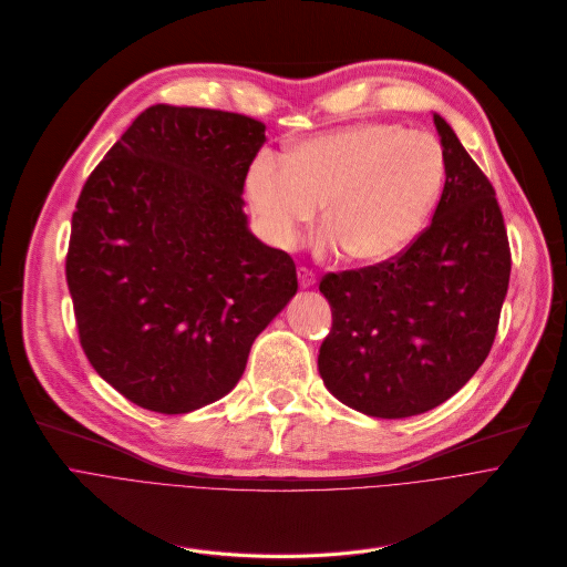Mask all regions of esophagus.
I'll list each match as a JSON object with an SVG mask.
<instances>
[{
    "label": "esophagus",
    "mask_w": 567,
    "mask_h": 567,
    "mask_svg": "<svg viewBox=\"0 0 567 567\" xmlns=\"http://www.w3.org/2000/svg\"><path fill=\"white\" fill-rule=\"evenodd\" d=\"M298 285L303 287V289H308V287H312L315 282H317V278H315V271L312 269H308V267H298Z\"/></svg>",
    "instance_id": "obj_1"
}]
</instances>
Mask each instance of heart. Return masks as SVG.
Returning a JSON list of instances; mask_svg holds the SVG:
<instances>
[{"label":"heart","mask_w":567,"mask_h":567,"mask_svg":"<svg viewBox=\"0 0 567 567\" xmlns=\"http://www.w3.org/2000/svg\"><path fill=\"white\" fill-rule=\"evenodd\" d=\"M446 175L444 150L429 132L360 123L293 145L285 162L259 153L246 194L271 246L291 250L323 203L321 250L381 264L422 235Z\"/></svg>","instance_id":"1"}]
</instances>
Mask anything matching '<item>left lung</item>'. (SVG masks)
Instances as JSON below:
<instances>
[{"mask_svg":"<svg viewBox=\"0 0 567 567\" xmlns=\"http://www.w3.org/2000/svg\"><path fill=\"white\" fill-rule=\"evenodd\" d=\"M433 121L446 179L429 228L401 255L319 285L332 310L319 373L369 417H412L454 396L493 349L508 291L495 188L449 123Z\"/></svg>","mask_w":567,"mask_h":567,"instance_id":"left-lung-1","label":"left lung"}]
</instances>
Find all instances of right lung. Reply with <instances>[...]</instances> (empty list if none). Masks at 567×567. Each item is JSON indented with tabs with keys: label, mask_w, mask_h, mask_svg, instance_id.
Listing matches in <instances>:
<instances>
[{
	"label": "right lung",
	"mask_w": 567,
	"mask_h": 567,
	"mask_svg": "<svg viewBox=\"0 0 567 567\" xmlns=\"http://www.w3.org/2000/svg\"><path fill=\"white\" fill-rule=\"evenodd\" d=\"M264 130L241 113L155 104L82 188L65 257L80 342L145 410L182 414L228 394L298 289L293 259L244 214Z\"/></svg>",
	"instance_id": "add662e5"
}]
</instances>
